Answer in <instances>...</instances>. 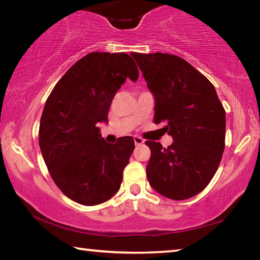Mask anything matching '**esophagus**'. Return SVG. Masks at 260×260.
Listing matches in <instances>:
<instances>
[{
    "label": "esophagus",
    "instance_id": "obj_1",
    "mask_svg": "<svg viewBox=\"0 0 260 260\" xmlns=\"http://www.w3.org/2000/svg\"><path fill=\"white\" fill-rule=\"evenodd\" d=\"M134 143L135 146H141V144L144 143V140L142 138H140V136H134Z\"/></svg>",
    "mask_w": 260,
    "mask_h": 260
}]
</instances>
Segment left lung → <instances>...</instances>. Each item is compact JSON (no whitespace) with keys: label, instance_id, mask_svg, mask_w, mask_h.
Masks as SVG:
<instances>
[{"label":"left lung","instance_id":"obj_1","mask_svg":"<svg viewBox=\"0 0 260 260\" xmlns=\"http://www.w3.org/2000/svg\"><path fill=\"white\" fill-rule=\"evenodd\" d=\"M132 56L155 99L153 121L165 124L173 139L167 148L146 141L148 181L167 199H190L208 186L221 160L225 110L212 83L188 61L161 52Z\"/></svg>","mask_w":260,"mask_h":260}]
</instances>
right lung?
<instances>
[{"mask_svg": "<svg viewBox=\"0 0 260 260\" xmlns=\"http://www.w3.org/2000/svg\"><path fill=\"white\" fill-rule=\"evenodd\" d=\"M139 70L124 52H90L56 83L43 109L39 143L54 182L69 199L98 205L119 190L134 150L131 136L108 143L99 125L108 122L114 95Z\"/></svg>", "mask_w": 260, "mask_h": 260, "instance_id": "add662e5", "label": "right lung"}]
</instances>
